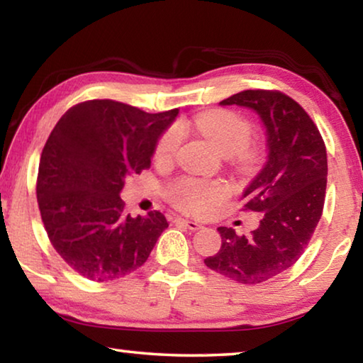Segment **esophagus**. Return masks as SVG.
Instances as JSON below:
<instances>
[{
  "label": "esophagus",
  "mask_w": 363,
  "mask_h": 363,
  "mask_svg": "<svg viewBox=\"0 0 363 363\" xmlns=\"http://www.w3.org/2000/svg\"><path fill=\"white\" fill-rule=\"evenodd\" d=\"M176 220H177V223H179V224L186 225L187 229H190V230H199V229H201V224L196 223V220H190V219H184V218H177Z\"/></svg>",
  "instance_id": "34e87169"
}]
</instances>
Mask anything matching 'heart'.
<instances>
[{"label": "heart", "mask_w": 363, "mask_h": 363, "mask_svg": "<svg viewBox=\"0 0 363 363\" xmlns=\"http://www.w3.org/2000/svg\"><path fill=\"white\" fill-rule=\"evenodd\" d=\"M192 126L224 157L238 153L245 163H253L257 158V150L248 147L251 138V123L242 115L230 110H213L196 116ZM179 128H169L163 133L155 147V158L158 162L173 160L181 145ZM227 195V187L218 181H200L194 177H184L171 187V199L176 205L187 211L203 214L213 205L219 203Z\"/></svg>", "instance_id": "obj_1"}]
</instances>
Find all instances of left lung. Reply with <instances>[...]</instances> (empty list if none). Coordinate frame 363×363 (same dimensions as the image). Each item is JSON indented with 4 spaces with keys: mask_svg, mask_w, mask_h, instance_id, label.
<instances>
[{
    "mask_svg": "<svg viewBox=\"0 0 363 363\" xmlns=\"http://www.w3.org/2000/svg\"><path fill=\"white\" fill-rule=\"evenodd\" d=\"M219 106L253 110L266 130V164L243 192L245 208L262 219L250 237L219 227L220 250L205 264L238 284H264L299 259L320 220L327 149L306 110L279 91H242Z\"/></svg>",
    "mask_w": 363,
    "mask_h": 363,
    "instance_id": "1",
    "label": "left lung"
}]
</instances>
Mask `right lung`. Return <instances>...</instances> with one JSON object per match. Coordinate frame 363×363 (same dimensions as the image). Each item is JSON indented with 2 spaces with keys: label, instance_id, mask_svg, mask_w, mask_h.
Wrapping results in <instances>:
<instances>
[{
  "label": "right lung",
  "instance_id": "obj_1",
  "mask_svg": "<svg viewBox=\"0 0 363 363\" xmlns=\"http://www.w3.org/2000/svg\"><path fill=\"white\" fill-rule=\"evenodd\" d=\"M177 113L94 99L67 110L49 134L36 181L41 219L54 250L84 279L134 272L168 227L160 211L128 214L120 192L128 176L150 167Z\"/></svg>",
  "mask_w": 363,
  "mask_h": 363
}]
</instances>
